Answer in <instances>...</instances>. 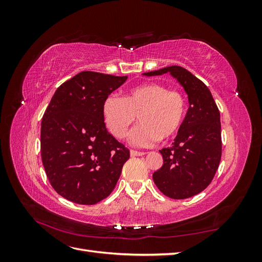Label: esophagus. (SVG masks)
Returning <instances> with one entry per match:
<instances>
[{"mask_svg": "<svg viewBox=\"0 0 262 262\" xmlns=\"http://www.w3.org/2000/svg\"><path fill=\"white\" fill-rule=\"evenodd\" d=\"M130 154H131V156H142V155H144L145 153L144 152H139V150H136V149H131Z\"/></svg>", "mask_w": 262, "mask_h": 262, "instance_id": "34e87169", "label": "esophagus"}]
</instances>
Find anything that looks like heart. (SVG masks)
Masks as SVG:
<instances>
[{
	"label": "heart",
	"instance_id": "obj_1",
	"mask_svg": "<svg viewBox=\"0 0 262 262\" xmlns=\"http://www.w3.org/2000/svg\"><path fill=\"white\" fill-rule=\"evenodd\" d=\"M186 98L179 91L158 83H145L130 89L124 97L109 95L102 104L107 129L123 139L137 115L140 123L130 133L133 145L147 147L175 137L185 120Z\"/></svg>",
	"mask_w": 262,
	"mask_h": 262
}]
</instances>
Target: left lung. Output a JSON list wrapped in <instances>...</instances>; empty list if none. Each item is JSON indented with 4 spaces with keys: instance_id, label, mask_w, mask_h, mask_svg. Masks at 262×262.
Masks as SVG:
<instances>
[{
    "instance_id": "1",
    "label": "left lung",
    "mask_w": 262,
    "mask_h": 262,
    "mask_svg": "<svg viewBox=\"0 0 262 262\" xmlns=\"http://www.w3.org/2000/svg\"><path fill=\"white\" fill-rule=\"evenodd\" d=\"M170 73L188 94L189 109L170 147L160 152L163 166L153 173L157 188L171 199H187L207 188L222 156L221 116L210 90L186 69L172 66L144 75Z\"/></svg>"
}]
</instances>
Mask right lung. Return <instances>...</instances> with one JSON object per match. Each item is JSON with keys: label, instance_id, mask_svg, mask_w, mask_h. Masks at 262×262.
Returning <instances> with one entry per match:
<instances>
[{"label": "right lung", "instance_id": "obj_1", "mask_svg": "<svg viewBox=\"0 0 262 262\" xmlns=\"http://www.w3.org/2000/svg\"><path fill=\"white\" fill-rule=\"evenodd\" d=\"M128 76L84 71L58 87L41 121V160L67 200L96 204L116 187L130 150L106 129L105 99Z\"/></svg>", "mask_w": 262, "mask_h": 262}]
</instances>
